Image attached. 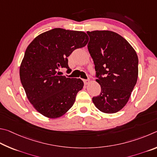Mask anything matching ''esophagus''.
Listing matches in <instances>:
<instances>
[{
	"instance_id": "esophagus-1",
	"label": "esophagus",
	"mask_w": 157,
	"mask_h": 157,
	"mask_svg": "<svg viewBox=\"0 0 157 157\" xmlns=\"http://www.w3.org/2000/svg\"><path fill=\"white\" fill-rule=\"evenodd\" d=\"M83 82H84L85 85H87V84L90 83V79H87V80H83Z\"/></svg>"
}]
</instances>
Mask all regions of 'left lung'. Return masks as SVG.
Returning <instances> with one entry per match:
<instances>
[{"label": "left lung", "mask_w": 157, "mask_h": 157, "mask_svg": "<svg viewBox=\"0 0 157 157\" xmlns=\"http://www.w3.org/2000/svg\"><path fill=\"white\" fill-rule=\"evenodd\" d=\"M87 48L95 65L101 87L100 95L92 98L100 111H120L130 97L138 78L139 59L135 50L121 36L108 30L87 32Z\"/></svg>", "instance_id": "left-lung-1"}]
</instances>
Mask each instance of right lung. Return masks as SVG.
<instances>
[{"instance_id": "add662e5", "label": "right lung", "mask_w": 157, "mask_h": 157, "mask_svg": "<svg viewBox=\"0 0 157 157\" xmlns=\"http://www.w3.org/2000/svg\"><path fill=\"white\" fill-rule=\"evenodd\" d=\"M88 40L83 32L54 28L38 35L27 48L19 70L21 81L29 101L43 116L59 118L74 105L83 82L60 76L59 70H70L67 57Z\"/></svg>"}]
</instances>
